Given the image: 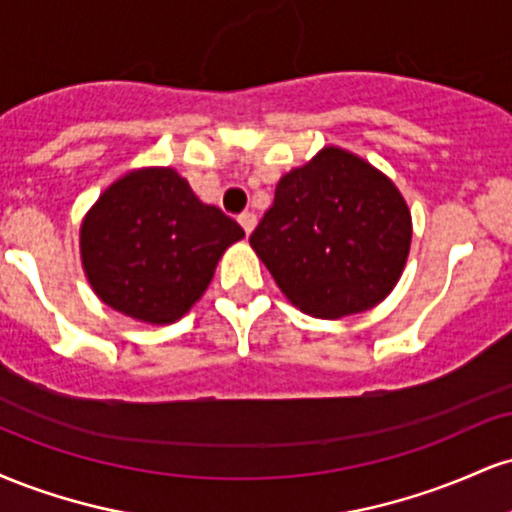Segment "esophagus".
Wrapping results in <instances>:
<instances>
[{"instance_id": "esophagus-1", "label": "esophagus", "mask_w": 512, "mask_h": 512, "mask_svg": "<svg viewBox=\"0 0 512 512\" xmlns=\"http://www.w3.org/2000/svg\"><path fill=\"white\" fill-rule=\"evenodd\" d=\"M238 221H240V226H243V231L250 236L252 228H255V223H257V216L252 214V211H243V214L238 216Z\"/></svg>"}]
</instances>
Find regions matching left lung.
I'll use <instances>...</instances> for the list:
<instances>
[{
  "instance_id": "1",
  "label": "left lung",
  "mask_w": 512,
  "mask_h": 512,
  "mask_svg": "<svg viewBox=\"0 0 512 512\" xmlns=\"http://www.w3.org/2000/svg\"><path fill=\"white\" fill-rule=\"evenodd\" d=\"M409 243L411 216L392 180L334 146L279 180L250 236L284 296L330 320L383 301Z\"/></svg>"
}]
</instances>
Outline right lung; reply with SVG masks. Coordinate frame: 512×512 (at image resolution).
Segmentation results:
<instances>
[{"label":"right lung","instance_id":"obj_1","mask_svg":"<svg viewBox=\"0 0 512 512\" xmlns=\"http://www.w3.org/2000/svg\"><path fill=\"white\" fill-rule=\"evenodd\" d=\"M243 236L173 168H149L117 180L88 211L81 260L103 303L166 325L199 301L223 250Z\"/></svg>","mask_w":512,"mask_h":512}]
</instances>
